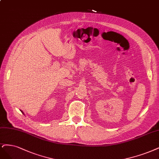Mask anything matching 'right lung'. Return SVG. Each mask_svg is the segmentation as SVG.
<instances>
[{
    "mask_svg": "<svg viewBox=\"0 0 159 159\" xmlns=\"http://www.w3.org/2000/svg\"><path fill=\"white\" fill-rule=\"evenodd\" d=\"M21 112H22V113H23V114H24V112H22V111H21Z\"/></svg>",
    "mask_w": 159,
    "mask_h": 159,
    "instance_id": "obj_1",
    "label": "right lung"
}]
</instances>
